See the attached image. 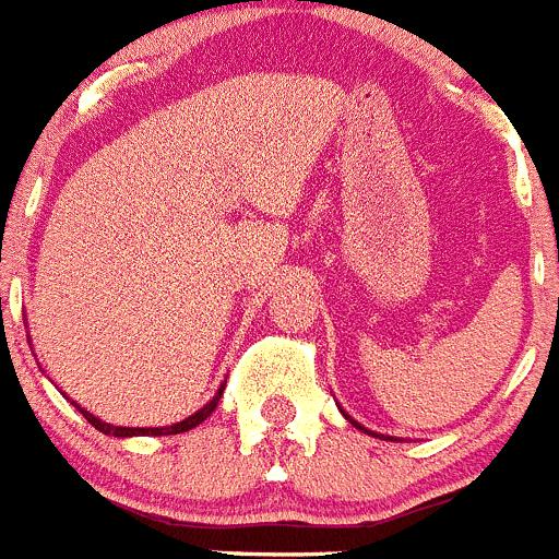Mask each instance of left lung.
Instances as JSON below:
<instances>
[{"instance_id":"left-lung-1","label":"left lung","mask_w":559,"mask_h":559,"mask_svg":"<svg viewBox=\"0 0 559 559\" xmlns=\"http://www.w3.org/2000/svg\"><path fill=\"white\" fill-rule=\"evenodd\" d=\"M354 425H356V423H354ZM359 428H362V425H359Z\"/></svg>"}]
</instances>
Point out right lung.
Listing matches in <instances>:
<instances>
[{
	"instance_id": "add662e5",
	"label": "right lung",
	"mask_w": 559,
	"mask_h": 559,
	"mask_svg": "<svg viewBox=\"0 0 559 559\" xmlns=\"http://www.w3.org/2000/svg\"><path fill=\"white\" fill-rule=\"evenodd\" d=\"M222 390H225V386H222ZM222 390L216 392V397L209 403V406H203L197 414H191V417H186L183 423L169 425V428H117V425H109V423H104V419L93 417V414L84 412V408H79V412L84 414V419H87V423L93 425L95 430H100V433H109V436H169V433H186V430L197 428V425L203 423L205 417H211V412H214L216 403H219Z\"/></svg>"
}]
</instances>
